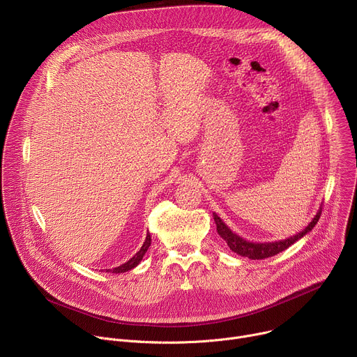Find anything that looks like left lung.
Instances as JSON below:
<instances>
[{"label":"left lung","instance_id":"left-lung-1","mask_svg":"<svg viewBox=\"0 0 357 357\" xmlns=\"http://www.w3.org/2000/svg\"><path fill=\"white\" fill-rule=\"evenodd\" d=\"M321 213H322V209L318 211V213L312 219V222L307 227H305L302 231H299L298 234H295V236H292L289 238H285V240L274 241V243H252V241H247V240L241 238L240 236H237L236 233H233L223 223V220L216 213H213V219L216 222V227H218L219 236L223 240H226V243H227V245L230 247L231 251L237 252L238 256L248 257L251 260H263V259H268V257L275 256V254L284 251L285 248L292 245L295 241L302 238L305 234L310 233L315 227V225L318 223V220L321 218Z\"/></svg>","mask_w":357,"mask_h":357}]
</instances>
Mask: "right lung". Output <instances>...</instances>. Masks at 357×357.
Returning <instances> with one entry per match:
<instances>
[{"mask_svg": "<svg viewBox=\"0 0 357 357\" xmlns=\"http://www.w3.org/2000/svg\"><path fill=\"white\" fill-rule=\"evenodd\" d=\"M151 245V236H149V233L146 234V237H145V241H144V244H142V247L139 248V251H137L135 252V256L132 257V259H130L127 263H124V264H121L120 267H116V268H113L112 270V273H114V274H120V273H126V271H130V270H132L134 267H137L139 263H141V260H142V257L145 256V252H146V250H148V247ZM110 270H107V273H109Z\"/></svg>", "mask_w": 357, "mask_h": 357, "instance_id": "add662e5", "label": "right lung"}]
</instances>
